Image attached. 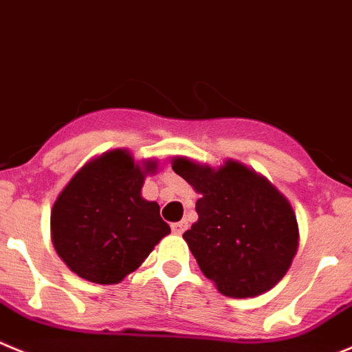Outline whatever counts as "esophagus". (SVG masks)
Returning <instances> with one entry per match:
<instances>
[{"mask_svg": "<svg viewBox=\"0 0 352 352\" xmlns=\"http://www.w3.org/2000/svg\"><path fill=\"white\" fill-rule=\"evenodd\" d=\"M187 229V222L186 221H180V222H173L172 224V231L175 232V234H182L184 231Z\"/></svg>", "mask_w": 352, "mask_h": 352, "instance_id": "1", "label": "esophagus"}]
</instances>
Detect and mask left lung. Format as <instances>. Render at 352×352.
Instances as JSON below:
<instances>
[{
	"instance_id": "1",
	"label": "left lung",
	"mask_w": 352,
	"mask_h": 352,
	"mask_svg": "<svg viewBox=\"0 0 352 352\" xmlns=\"http://www.w3.org/2000/svg\"><path fill=\"white\" fill-rule=\"evenodd\" d=\"M177 175L191 184L198 222L184 232L203 274L228 297H255L287 274L298 248L297 217L265 177L228 160L221 168L177 156Z\"/></svg>"
}]
</instances>
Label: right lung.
I'll return each mask as SVG.
<instances>
[{
  "mask_svg": "<svg viewBox=\"0 0 352 352\" xmlns=\"http://www.w3.org/2000/svg\"><path fill=\"white\" fill-rule=\"evenodd\" d=\"M156 160L137 165L130 151L114 149L81 166L55 199L52 243L72 272L98 285L120 283L170 234L160 205L142 198Z\"/></svg>",
  "mask_w": 352,
  "mask_h": 352,
  "instance_id": "add662e5",
  "label": "right lung"
}]
</instances>
